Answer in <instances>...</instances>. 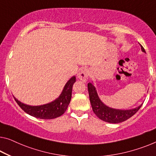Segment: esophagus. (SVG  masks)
<instances>
[{
	"label": "esophagus",
	"mask_w": 156,
	"mask_h": 156,
	"mask_svg": "<svg viewBox=\"0 0 156 156\" xmlns=\"http://www.w3.org/2000/svg\"><path fill=\"white\" fill-rule=\"evenodd\" d=\"M88 76H89V70L86 68H81L78 73V78L80 80L85 82L87 80Z\"/></svg>",
	"instance_id": "esophagus-1"
}]
</instances>
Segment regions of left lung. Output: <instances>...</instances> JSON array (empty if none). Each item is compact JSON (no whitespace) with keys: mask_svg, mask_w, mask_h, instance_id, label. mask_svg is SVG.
Returning <instances> with one entry per match:
<instances>
[{"mask_svg":"<svg viewBox=\"0 0 156 156\" xmlns=\"http://www.w3.org/2000/svg\"><path fill=\"white\" fill-rule=\"evenodd\" d=\"M139 45L141 46V51L146 53L144 48L141 46V44ZM87 88L88 92H89L90 101L95 115L99 119L109 123H119L129 119L130 117H132L137 112L143 104H141L140 106L134 108L127 109V110L109 107L105 104H104L103 101H101V99H99L96 87L93 85V83H88Z\"/></svg>","mask_w":156,"mask_h":156,"instance_id":"8db88e82","label":"left lung"}]
</instances>
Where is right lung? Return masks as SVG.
Returning a JSON list of instances; mask_svg holds the SVG:
<instances>
[{
  "instance_id": "add662e5",
  "label": "right lung",
  "mask_w": 156,
  "mask_h": 156,
  "mask_svg": "<svg viewBox=\"0 0 156 156\" xmlns=\"http://www.w3.org/2000/svg\"><path fill=\"white\" fill-rule=\"evenodd\" d=\"M76 76L71 77L64 85V89L59 97L50 103L40 106H31L25 104L15 97V100L22 110L28 114L40 119H53L64 114L68 108L71 99L72 87L76 82Z\"/></svg>"
}]
</instances>
